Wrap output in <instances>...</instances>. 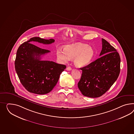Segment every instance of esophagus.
Instances as JSON below:
<instances>
[{"label": "esophagus", "mask_w": 134, "mask_h": 134, "mask_svg": "<svg viewBox=\"0 0 134 134\" xmlns=\"http://www.w3.org/2000/svg\"><path fill=\"white\" fill-rule=\"evenodd\" d=\"M66 70L69 71V70H71L72 69H71L70 67H67V68H66Z\"/></svg>", "instance_id": "obj_1"}]
</instances>
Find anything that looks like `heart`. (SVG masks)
Segmentation results:
<instances>
[{
  "instance_id": "b5f03b06",
  "label": "heart",
  "mask_w": 134,
  "mask_h": 134,
  "mask_svg": "<svg viewBox=\"0 0 134 134\" xmlns=\"http://www.w3.org/2000/svg\"><path fill=\"white\" fill-rule=\"evenodd\" d=\"M57 58L63 62L74 59V64L77 68L88 65L95 56L92 47L85 44L76 43L65 46L64 49H58L56 52Z\"/></svg>"
}]
</instances>
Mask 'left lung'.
<instances>
[{
	"label": "left lung",
	"instance_id": "8db88e82",
	"mask_svg": "<svg viewBox=\"0 0 134 134\" xmlns=\"http://www.w3.org/2000/svg\"><path fill=\"white\" fill-rule=\"evenodd\" d=\"M99 58L85 67L78 86L82 95L90 98L102 96L117 80L120 73V58L116 49L102 39Z\"/></svg>",
	"mask_w": 134,
	"mask_h": 134
}]
</instances>
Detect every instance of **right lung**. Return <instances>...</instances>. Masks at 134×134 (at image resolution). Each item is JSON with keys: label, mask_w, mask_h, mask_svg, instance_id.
I'll list each match as a JSON object with an SVG mask.
<instances>
[{"label": "right lung", "mask_w": 134, "mask_h": 134, "mask_svg": "<svg viewBox=\"0 0 134 134\" xmlns=\"http://www.w3.org/2000/svg\"><path fill=\"white\" fill-rule=\"evenodd\" d=\"M54 40L35 37L24 42L17 49L15 69L21 83L30 92L45 94L50 92L58 81L66 65L49 61H42L41 55L50 51L32 44L37 42L51 44Z\"/></svg>", "instance_id": "add662e5"}]
</instances>
